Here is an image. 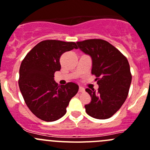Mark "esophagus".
Masks as SVG:
<instances>
[{
  "label": "esophagus",
  "mask_w": 150,
  "mask_h": 150,
  "mask_svg": "<svg viewBox=\"0 0 150 150\" xmlns=\"http://www.w3.org/2000/svg\"><path fill=\"white\" fill-rule=\"evenodd\" d=\"M79 92H81V93H82V92H84V88H82V87H79Z\"/></svg>",
  "instance_id": "1"
}]
</instances>
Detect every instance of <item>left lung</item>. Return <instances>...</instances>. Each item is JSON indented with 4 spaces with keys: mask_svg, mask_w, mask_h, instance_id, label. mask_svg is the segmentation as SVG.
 I'll use <instances>...</instances> for the list:
<instances>
[{
    "mask_svg": "<svg viewBox=\"0 0 150 150\" xmlns=\"http://www.w3.org/2000/svg\"><path fill=\"white\" fill-rule=\"evenodd\" d=\"M92 58L91 74L99 88H86L91 101L85 105L86 112L97 119L112 117L127 99L132 75L127 58L117 48L102 39H88L77 42Z\"/></svg>",
    "mask_w": 150,
    "mask_h": 150,
    "instance_id": "left-lung-1",
    "label": "left lung"
}]
</instances>
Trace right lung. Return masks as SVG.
I'll return each mask as SVG.
<instances>
[{"mask_svg": "<svg viewBox=\"0 0 150 150\" xmlns=\"http://www.w3.org/2000/svg\"><path fill=\"white\" fill-rule=\"evenodd\" d=\"M77 48L75 42L45 40L34 47L22 61L19 89L28 109L41 120L53 122L62 118L79 91L75 83L59 86L53 80L54 73L61 69V55Z\"/></svg>", "mask_w": 150, "mask_h": 150, "instance_id": "obj_1", "label": "right lung"}]
</instances>
